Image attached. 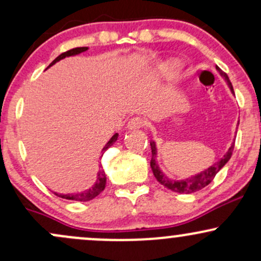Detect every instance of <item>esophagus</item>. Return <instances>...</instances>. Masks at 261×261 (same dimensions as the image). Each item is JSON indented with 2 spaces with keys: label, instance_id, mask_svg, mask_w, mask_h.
I'll return each mask as SVG.
<instances>
[{
  "label": "esophagus",
  "instance_id": "esophagus-1",
  "mask_svg": "<svg viewBox=\"0 0 261 261\" xmlns=\"http://www.w3.org/2000/svg\"><path fill=\"white\" fill-rule=\"evenodd\" d=\"M126 126H127L128 130L140 128V127L143 126V120L141 118H139V116H137V118H133V119H130V120H128Z\"/></svg>",
  "mask_w": 261,
  "mask_h": 261
}]
</instances>
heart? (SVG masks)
<instances>
[{"label": "heart", "mask_w": 261, "mask_h": 261, "mask_svg": "<svg viewBox=\"0 0 261 261\" xmlns=\"http://www.w3.org/2000/svg\"><path fill=\"white\" fill-rule=\"evenodd\" d=\"M180 68L181 64L179 60L168 59L164 60V61H162L157 65V67H155V73H157V76L168 79V77H173L174 74L178 73Z\"/></svg>", "instance_id": "heart-1"}]
</instances>
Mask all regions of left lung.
Segmentation results:
<instances>
[{
  "instance_id": "left-lung-1",
  "label": "left lung",
  "mask_w": 261,
  "mask_h": 261,
  "mask_svg": "<svg viewBox=\"0 0 261 261\" xmlns=\"http://www.w3.org/2000/svg\"><path fill=\"white\" fill-rule=\"evenodd\" d=\"M216 70L220 72L221 76L227 81V85H228L230 92L234 93L228 76H227V74L224 73L220 67H217V66H216ZM149 145H151V149H152L151 168H152V172H153V175L155 176V179H157L163 187H166L167 189H169V190L174 191V193H179V194H191V193H195V191L201 190V189H203L205 187H207L210 182L214 180V178L216 176L217 173L223 168L224 164L230 160L233 148H234V143H232L230 147L228 148V151H227V153L224 154L223 157L217 162V163L212 164V166L208 167L207 169L202 170V172L197 173V174H195L194 176H190V178L181 179V180H174V179H169L168 176L164 174V173L160 169V166H158L157 161H155V158H157V147H155L154 141H151Z\"/></svg>"
}]
</instances>
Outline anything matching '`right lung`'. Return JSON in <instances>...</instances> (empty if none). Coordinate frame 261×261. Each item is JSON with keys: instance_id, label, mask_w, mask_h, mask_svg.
Here are the masks:
<instances>
[{"instance_id": "add662e5", "label": "right lung", "mask_w": 261, "mask_h": 261, "mask_svg": "<svg viewBox=\"0 0 261 261\" xmlns=\"http://www.w3.org/2000/svg\"><path fill=\"white\" fill-rule=\"evenodd\" d=\"M88 50V47L87 46H83V47H76V49H72V50H68V51H66L64 54H61V55H59L58 58H56L51 64L49 65L53 66L55 65L56 62H59L60 60L65 59V58H68V56H74V55H79L81 53H85ZM47 67V68H49ZM118 136L119 134H114L112 136V139L107 142V145L104 146L103 149H101V155L100 157H103L104 152L107 151L108 148L112 147V146L115 143V141L118 140ZM106 184H107V175H106V172H104L103 168L99 169V172H98V175H97V180H95V184L93 185L92 188L87 189V190H83V191H80V193H73V194H59V193H55L54 191V194L55 195H58L60 197H62V199H66V200H74V201H82V202H86V201H89V200L94 199L95 196H98L101 191L104 190V188H106Z\"/></svg>"}]
</instances>
